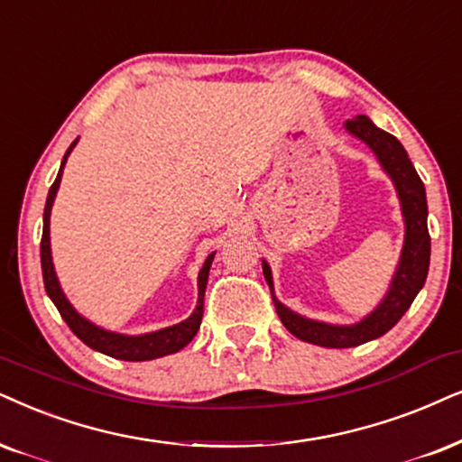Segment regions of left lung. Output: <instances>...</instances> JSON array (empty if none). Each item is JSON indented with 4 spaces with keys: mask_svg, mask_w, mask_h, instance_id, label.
<instances>
[{
    "mask_svg": "<svg viewBox=\"0 0 462 462\" xmlns=\"http://www.w3.org/2000/svg\"><path fill=\"white\" fill-rule=\"evenodd\" d=\"M346 130L352 136L360 138L377 155L383 172L393 179L396 194H399L401 200L402 219H405V243H402L401 260L399 266H396L393 282H390L388 294L383 296V300L366 318H362L356 324L335 326L326 322H315V319L302 318V315L294 313L283 302L274 299L271 266L266 262H262V271H264V279L268 288H271L274 309H277L279 319H282L285 328L294 337H299L300 341L338 349L362 346V343L386 335L402 315H405L407 309L411 307L413 299L418 296V291L422 290L430 262V236L429 226H426V217H429L426 191L422 179L418 177L416 168H413L411 160L407 157V151L402 149V144L393 134L379 130L369 116L365 115L349 119L346 124Z\"/></svg>",
    "mask_w": 462,
    "mask_h": 462,
    "instance_id": "left-lung-1",
    "label": "left lung"
}]
</instances>
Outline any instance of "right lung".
<instances>
[{
	"instance_id": "add662e5",
	"label": "right lung",
	"mask_w": 462,
	"mask_h": 462,
	"mask_svg": "<svg viewBox=\"0 0 462 462\" xmlns=\"http://www.w3.org/2000/svg\"><path fill=\"white\" fill-rule=\"evenodd\" d=\"M79 143V138L69 144V149L63 155L60 174H57L55 183L51 185L49 189V198H46V207H44V230H42V243H40V260H42V277H44V288L49 299L55 302L57 311L61 313V318L66 319V324L69 326V330L74 332L85 346H89L96 352H102L110 356V358H119V360H127V362H143V360H153V358H162V356L174 354L179 349H183L191 338L196 337L198 328H200L202 322V313H204V290H207V282H208V271H211V262L215 258V251L204 260V264L198 273V305L194 309V313L189 315L185 322L168 326V328L155 330V332H147V335H138V337H130V335H119V332H110L104 330L100 326H96L89 319L83 318L76 309L69 305V300L63 294L60 279H57L55 266H52V255H51V208L52 202H55L57 189H60L61 183V172L63 166H66L68 155L72 153V149Z\"/></svg>"
}]
</instances>
